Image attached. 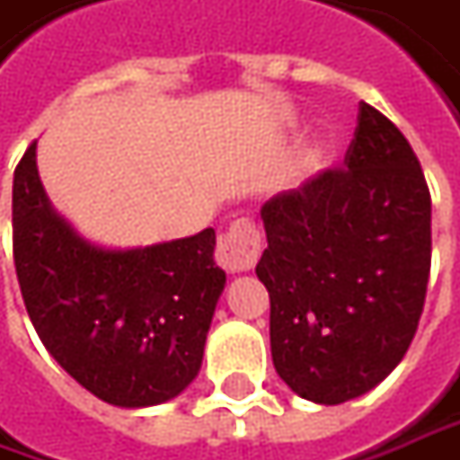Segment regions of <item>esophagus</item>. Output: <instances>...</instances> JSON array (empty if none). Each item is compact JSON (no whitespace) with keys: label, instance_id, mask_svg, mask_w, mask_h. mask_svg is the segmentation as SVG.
<instances>
[{"label":"esophagus","instance_id":"esophagus-1","mask_svg":"<svg viewBox=\"0 0 460 460\" xmlns=\"http://www.w3.org/2000/svg\"><path fill=\"white\" fill-rule=\"evenodd\" d=\"M261 252V234L260 229L249 221L239 218L234 221L229 229L218 236L216 244V261L226 272H246L252 270Z\"/></svg>","mask_w":460,"mask_h":460}]
</instances>
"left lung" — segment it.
Returning a JSON list of instances; mask_svg holds the SVG:
<instances>
[{
  "mask_svg": "<svg viewBox=\"0 0 460 460\" xmlns=\"http://www.w3.org/2000/svg\"><path fill=\"white\" fill-rule=\"evenodd\" d=\"M343 167L261 206L270 343L303 400L341 404L407 354L430 275V190L392 121L358 103Z\"/></svg>",
  "mask_w": 460,
  "mask_h": 460,
  "instance_id": "1",
  "label": "left lung"
}]
</instances>
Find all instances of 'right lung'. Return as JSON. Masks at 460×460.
Returning <instances> with one entry per match:
<instances>
[{
	"label": "right lung",
	"instance_id": "1",
	"mask_svg": "<svg viewBox=\"0 0 460 460\" xmlns=\"http://www.w3.org/2000/svg\"><path fill=\"white\" fill-rule=\"evenodd\" d=\"M35 145L14 170L12 249L38 336L103 402L152 407L178 397L199 374L226 285L216 231L137 249L91 244L50 206Z\"/></svg>",
	"mask_w": 460,
	"mask_h": 460
}]
</instances>
